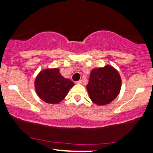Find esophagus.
Returning <instances> with one entry per match:
<instances>
[{
    "label": "esophagus",
    "instance_id": "esophagus-1",
    "mask_svg": "<svg viewBox=\"0 0 153 153\" xmlns=\"http://www.w3.org/2000/svg\"><path fill=\"white\" fill-rule=\"evenodd\" d=\"M76 84H82V80H78V81H77Z\"/></svg>",
    "mask_w": 153,
    "mask_h": 153
}]
</instances>
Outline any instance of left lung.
<instances>
[{"label":"left lung","instance_id":"1","mask_svg":"<svg viewBox=\"0 0 153 153\" xmlns=\"http://www.w3.org/2000/svg\"><path fill=\"white\" fill-rule=\"evenodd\" d=\"M122 79L119 72L109 65L93 69L86 88L91 101L96 105L110 103L119 94Z\"/></svg>","mask_w":153,"mask_h":153}]
</instances>
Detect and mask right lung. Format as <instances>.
Listing matches in <instances>:
<instances>
[{"label": "right lung", "mask_w": 153, "mask_h": 153, "mask_svg": "<svg viewBox=\"0 0 153 153\" xmlns=\"http://www.w3.org/2000/svg\"><path fill=\"white\" fill-rule=\"evenodd\" d=\"M74 85L70 79L61 75L58 68L42 70L34 82L35 91L39 97L50 104L61 102Z\"/></svg>", "instance_id": "add662e5"}]
</instances>
